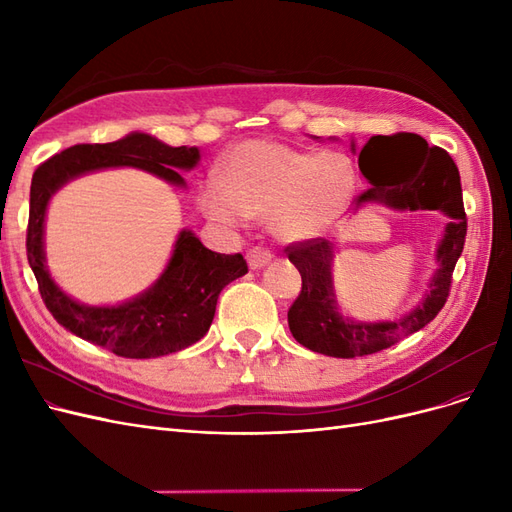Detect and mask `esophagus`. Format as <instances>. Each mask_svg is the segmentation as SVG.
<instances>
[{"instance_id":"34e87169","label":"esophagus","mask_w":512,"mask_h":512,"mask_svg":"<svg viewBox=\"0 0 512 512\" xmlns=\"http://www.w3.org/2000/svg\"><path fill=\"white\" fill-rule=\"evenodd\" d=\"M271 250L269 247H262V245H256V247H252L250 252H247V262H250V269H260V267H265L267 262L271 260Z\"/></svg>"}]
</instances>
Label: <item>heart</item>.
<instances>
[{"label": "heart", "instance_id": "b5f03b06", "mask_svg": "<svg viewBox=\"0 0 512 512\" xmlns=\"http://www.w3.org/2000/svg\"><path fill=\"white\" fill-rule=\"evenodd\" d=\"M222 183L211 181L200 194L209 220L224 228L247 218H271L286 241H303L329 230L359 185L344 153L301 151L273 141H245L230 149L220 166Z\"/></svg>", "mask_w": 512, "mask_h": 512}]
</instances>
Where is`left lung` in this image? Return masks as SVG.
I'll return each instance as SVG.
<instances>
[{"mask_svg": "<svg viewBox=\"0 0 512 512\" xmlns=\"http://www.w3.org/2000/svg\"><path fill=\"white\" fill-rule=\"evenodd\" d=\"M359 168L371 183L354 200H380L397 209H440L451 222L438 247L440 269L433 275L423 305L397 322H348L337 314L331 286V245L324 239H305L286 245V256L301 273V292L288 309L292 337L309 350L354 359L395 346L438 316L451 294L453 271L463 252L468 218L461 198V179L453 158L440 147H429L412 132L371 136L359 153Z\"/></svg>", "mask_w": 512, "mask_h": 512, "instance_id": "obj_1", "label": "left lung"}]
</instances>
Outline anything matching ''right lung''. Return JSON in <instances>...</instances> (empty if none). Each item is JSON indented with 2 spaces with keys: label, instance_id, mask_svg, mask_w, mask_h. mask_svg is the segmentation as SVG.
Masks as SVG:
<instances>
[{
  "label": "right lung",
  "instance_id": "right-lung-1",
  "mask_svg": "<svg viewBox=\"0 0 512 512\" xmlns=\"http://www.w3.org/2000/svg\"><path fill=\"white\" fill-rule=\"evenodd\" d=\"M198 158L196 147H168L136 132L115 143L74 145L36 168L29 192L27 260L46 309L61 327L126 359H156L205 337L222 288L247 273L241 254L211 252L192 232L183 230L156 286L117 307H85L55 286L44 269L42 252L46 205L68 179L96 168L136 166L183 185L177 168H192Z\"/></svg>",
  "mask_w": 512,
  "mask_h": 512
}]
</instances>
